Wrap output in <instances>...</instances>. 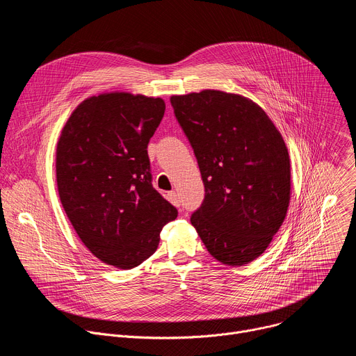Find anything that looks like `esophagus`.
<instances>
[{"label":"esophagus","instance_id":"esophagus-1","mask_svg":"<svg viewBox=\"0 0 356 356\" xmlns=\"http://www.w3.org/2000/svg\"><path fill=\"white\" fill-rule=\"evenodd\" d=\"M168 198H169V201L172 202L173 206H176V207L180 206V197H179V194H177L176 191H170V193L168 194Z\"/></svg>","mask_w":356,"mask_h":356}]
</instances>
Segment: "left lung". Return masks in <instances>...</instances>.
Instances as JSON below:
<instances>
[{"mask_svg": "<svg viewBox=\"0 0 356 356\" xmlns=\"http://www.w3.org/2000/svg\"><path fill=\"white\" fill-rule=\"evenodd\" d=\"M170 104L206 190L190 221L217 261L246 265L265 252L287 213L286 143L266 113L242 95L202 90L173 95Z\"/></svg>", "mask_w": 356, "mask_h": 356, "instance_id": "8db88e82", "label": "left lung"}]
</instances>
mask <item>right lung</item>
I'll return each mask as SVG.
<instances>
[{
    "instance_id": "1",
    "label": "right lung",
    "mask_w": 356,
    "mask_h": 356,
    "mask_svg": "<svg viewBox=\"0 0 356 356\" xmlns=\"http://www.w3.org/2000/svg\"><path fill=\"white\" fill-rule=\"evenodd\" d=\"M162 98L107 92L67 120L56 149L62 206L88 250L132 269L154 255L177 210L152 186L147 143L165 115Z\"/></svg>"
}]
</instances>
